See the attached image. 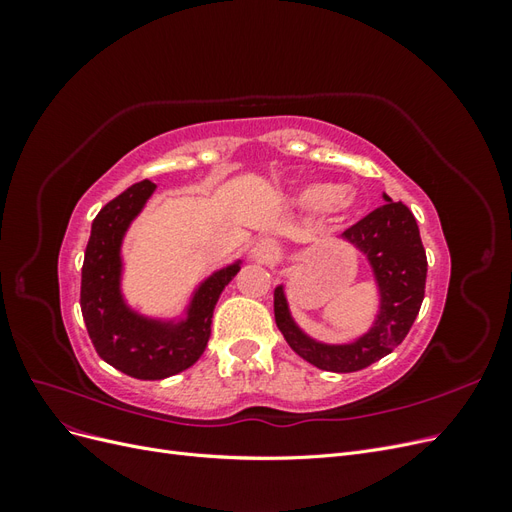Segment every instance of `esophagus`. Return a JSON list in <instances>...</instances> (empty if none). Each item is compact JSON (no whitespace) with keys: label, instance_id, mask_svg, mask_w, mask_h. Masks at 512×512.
I'll return each mask as SVG.
<instances>
[{"label":"esophagus","instance_id":"esophagus-1","mask_svg":"<svg viewBox=\"0 0 512 512\" xmlns=\"http://www.w3.org/2000/svg\"><path fill=\"white\" fill-rule=\"evenodd\" d=\"M254 256L262 262H273V260H277V256H280V247H277L269 239H262L254 245Z\"/></svg>","mask_w":512,"mask_h":512}]
</instances>
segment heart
<instances>
[{
	"instance_id": "1",
	"label": "heart",
	"mask_w": 512,
	"mask_h": 512,
	"mask_svg": "<svg viewBox=\"0 0 512 512\" xmlns=\"http://www.w3.org/2000/svg\"><path fill=\"white\" fill-rule=\"evenodd\" d=\"M299 200L305 207L316 211H346L354 205V194L337 188L333 183H312L301 192Z\"/></svg>"
}]
</instances>
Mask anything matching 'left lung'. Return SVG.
Returning <instances> with one entry per match:
<instances>
[{
  "label": "left lung",
  "instance_id": "1",
  "mask_svg": "<svg viewBox=\"0 0 512 512\" xmlns=\"http://www.w3.org/2000/svg\"><path fill=\"white\" fill-rule=\"evenodd\" d=\"M386 203L344 230V239L363 250L380 286V314L367 335L346 346H324L309 339L288 314L284 288H275V322L290 348L324 371L350 374L380 361L404 342L418 316L427 280V256L412 211L404 203Z\"/></svg>",
  "mask_w": 512,
  "mask_h": 512
}]
</instances>
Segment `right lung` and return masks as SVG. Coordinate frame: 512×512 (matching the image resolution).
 <instances>
[{"mask_svg": "<svg viewBox=\"0 0 512 512\" xmlns=\"http://www.w3.org/2000/svg\"><path fill=\"white\" fill-rule=\"evenodd\" d=\"M156 183H134L111 203H106L91 224L81 275V312L100 359L138 380H162L194 365L205 352L211 335V318L222 290L239 273L230 265L198 288L179 324H164L134 314L119 294V247Z\"/></svg>", "mask_w": 512, "mask_h": 512, "instance_id": "1", "label": "right lung"}]
</instances>
